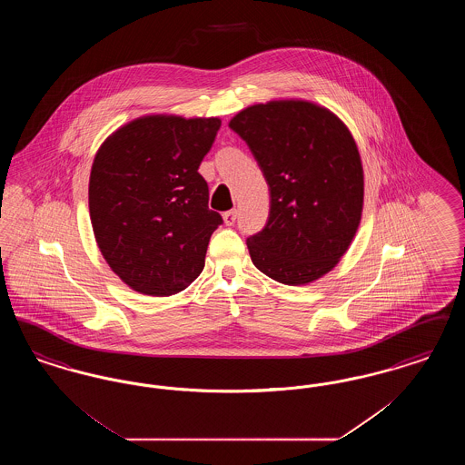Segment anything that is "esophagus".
Segmentation results:
<instances>
[{"label":"esophagus","instance_id":"obj_1","mask_svg":"<svg viewBox=\"0 0 465 465\" xmlns=\"http://www.w3.org/2000/svg\"><path fill=\"white\" fill-rule=\"evenodd\" d=\"M235 220H237V209H232V211L223 213V222H224V224L232 226V224L235 223Z\"/></svg>","mask_w":465,"mask_h":465}]
</instances>
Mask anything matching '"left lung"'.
<instances>
[{"label": "left lung", "instance_id": "1", "mask_svg": "<svg viewBox=\"0 0 465 465\" xmlns=\"http://www.w3.org/2000/svg\"><path fill=\"white\" fill-rule=\"evenodd\" d=\"M270 188L265 228L247 239L254 266L286 286L319 281L349 251L362 218L364 171L354 135L331 110L272 99L228 124Z\"/></svg>", "mask_w": 465, "mask_h": 465}]
</instances>
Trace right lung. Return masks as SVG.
Masks as SVG:
<instances>
[{"instance_id": "obj_1", "label": "right lung", "mask_w": 465, "mask_h": 465, "mask_svg": "<svg viewBox=\"0 0 465 465\" xmlns=\"http://www.w3.org/2000/svg\"><path fill=\"white\" fill-rule=\"evenodd\" d=\"M220 127L218 116L144 114L111 133L94 156V237L111 270L134 291L171 296L202 273L223 220L207 205L199 167Z\"/></svg>"}]
</instances>
